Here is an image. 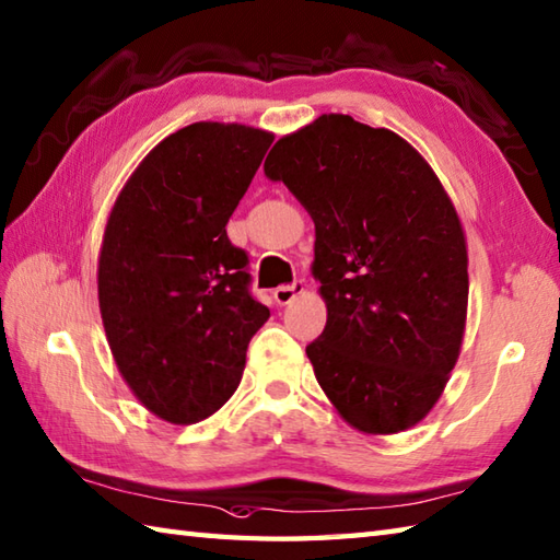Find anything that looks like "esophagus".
Returning <instances> with one entry per match:
<instances>
[{"instance_id":"34e87169","label":"esophagus","mask_w":560,"mask_h":560,"mask_svg":"<svg viewBox=\"0 0 560 560\" xmlns=\"http://www.w3.org/2000/svg\"><path fill=\"white\" fill-rule=\"evenodd\" d=\"M303 291H305V281L295 279L293 283H283V287L273 289V301H277L279 305H287L295 299V295H301Z\"/></svg>"}]
</instances>
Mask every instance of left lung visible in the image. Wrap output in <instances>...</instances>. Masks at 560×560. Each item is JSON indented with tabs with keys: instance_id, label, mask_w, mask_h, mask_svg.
Segmentation results:
<instances>
[{
	"instance_id": "1",
	"label": "left lung",
	"mask_w": 560,
	"mask_h": 560,
	"mask_svg": "<svg viewBox=\"0 0 560 560\" xmlns=\"http://www.w3.org/2000/svg\"><path fill=\"white\" fill-rule=\"evenodd\" d=\"M265 175L315 221L327 325L305 347L353 428L399 433L433 409L467 319V245L421 153L389 129L323 115L279 139Z\"/></svg>"
}]
</instances>
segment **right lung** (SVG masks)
Here are the masks:
<instances>
[{"instance_id":"1","label":"right lung","mask_w":560,"mask_h":560,"mask_svg":"<svg viewBox=\"0 0 560 560\" xmlns=\"http://www.w3.org/2000/svg\"><path fill=\"white\" fill-rule=\"evenodd\" d=\"M271 141L243 125L177 129L139 163L105 225V335L137 399L171 423H197L229 401L269 317L225 223Z\"/></svg>"}]
</instances>
